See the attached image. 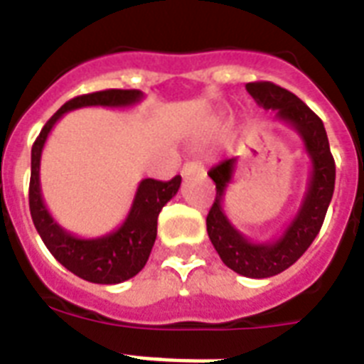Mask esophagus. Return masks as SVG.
Masks as SVG:
<instances>
[{
  "label": "esophagus",
  "instance_id": "1",
  "mask_svg": "<svg viewBox=\"0 0 364 364\" xmlns=\"http://www.w3.org/2000/svg\"><path fill=\"white\" fill-rule=\"evenodd\" d=\"M196 173H204V166L200 164V162H187V164L183 166V170H181L183 177L196 176Z\"/></svg>",
  "mask_w": 364,
  "mask_h": 364
}]
</instances>
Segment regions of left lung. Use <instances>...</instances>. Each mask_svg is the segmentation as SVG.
<instances>
[{"label": "left lung", "instance_id": "left-lung-1", "mask_svg": "<svg viewBox=\"0 0 364 364\" xmlns=\"http://www.w3.org/2000/svg\"><path fill=\"white\" fill-rule=\"evenodd\" d=\"M245 88L260 107L276 111L277 121L285 122L299 134L311 166L296 215L277 238L268 242H255L243 236L223 208L228 185L234 181L238 159L225 160L208 173L215 181L217 188L215 202L205 219L213 247L230 270L240 276L262 279L287 270L316 240L333 200L336 166L321 119L302 100L268 81L247 82Z\"/></svg>", "mask_w": 364, "mask_h": 364}]
</instances>
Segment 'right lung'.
Wrapping results in <instances>:
<instances>
[{"instance_id": "add662e5", "label": "right lung", "mask_w": 364, "mask_h": 364, "mask_svg": "<svg viewBox=\"0 0 364 364\" xmlns=\"http://www.w3.org/2000/svg\"><path fill=\"white\" fill-rule=\"evenodd\" d=\"M141 100V90H119V88L77 96L62 105L48 119L31 147L30 213L33 225L43 243L54 255V259L75 276L90 283L115 285L141 272L156 240L159 213L177 194L181 187V176H176L171 181L141 179L137 185L130 211L121 227L98 238H79L75 234L68 232L64 227H60L45 205L41 181H39L43 147L54 124L68 111L81 109V107H132Z\"/></svg>"}]
</instances>
